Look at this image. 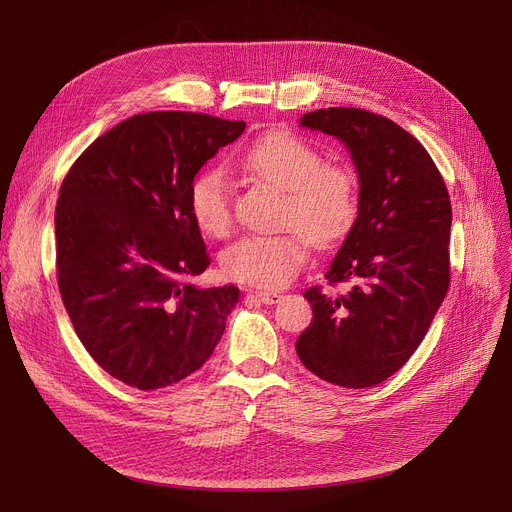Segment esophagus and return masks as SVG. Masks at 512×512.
Returning a JSON list of instances; mask_svg holds the SVG:
<instances>
[{
  "mask_svg": "<svg viewBox=\"0 0 512 512\" xmlns=\"http://www.w3.org/2000/svg\"><path fill=\"white\" fill-rule=\"evenodd\" d=\"M249 294H251V297L259 299L261 303H265V305H276L282 297V294H278V292H265V290H251Z\"/></svg>",
  "mask_w": 512,
  "mask_h": 512,
  "instance_id": "1",
  "label": "esophagus"
}]
</instances>
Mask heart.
Here are the masks:
<instances>
[{
  "instance_id": "b5f03b06",
  "label": "heart",
  "mask_w": 512,
  "mask_h": 512,
  "mask_svg": "<svg viewBox=\"0 0 512 512\" xmlns=\"http://www.w3.org/2000/svg\"><path fill=\"white\" fill-rule=\"evenodd\" d=\"M238 166L272 184L282 197L270 234H247L222 251V272L257 288H282L301 272L307 240L317 249L332 247L353 228L359 211V178L344 166L324 161L317 147L297 134L276 130L238 155ZM191 213L209 236H222L232 224V191L222 168L201 170L191 184Z\"/></svg>"
}]
</instances>
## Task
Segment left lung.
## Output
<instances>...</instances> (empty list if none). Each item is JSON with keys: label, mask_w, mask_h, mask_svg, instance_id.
Segmentation results:
<instances>
[{"label": "left lung", "mask_w": 512, "mask_h": 512, "mask_svg": "<svg viewBox=\"0 0 512 512\" xmlns=\"http://www.w3.org/2000/svg\"><path fill=\"white\" fill-rule=\"evenodd\" d=\"M301 124L338 137L359 172V213L326 272L311 286L309 328L297 355L317 378L342 388L382 384L425 338L450 284L452 207L425 147L396 122L328 107Z\"/></svg>", "instance_id": "left-lung-1"}]
</instances>
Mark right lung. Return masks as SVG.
Masks as SVG:
<instances>
[{"mask_svg": "<svg viewBox=\"0 0 512 512\" xmlns=\"http://www.w3.org/2000/svg\"><path fill=\"white\" fill-rule=\"evenodd\" d=\"M245 128L195 112L137 114L80 153L60 186L62 301L87 353L126 386L184 380L224 334L238 288L188 284L211 261L191 184Z\"/></svg>", "mask_w": 512, "mask_h": 512, "instance_id": "right-lung-1", "label": "right lung"}]
</instances>
